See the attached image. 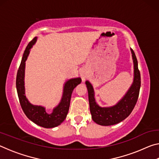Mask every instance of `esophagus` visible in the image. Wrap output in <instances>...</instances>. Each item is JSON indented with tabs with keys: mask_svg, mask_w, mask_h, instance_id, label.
Listing matches in <instances>:
<instances>
[{
	"mask_svg": "<svg viewBox=\"0 0 159 159\" xmlns=\"http://www.w3.org/2000/svg\"><path fill=\"white\" fill-rule=\"evenodd\" d=\"M80 77H81L83 82H84L85 80L86 77H87V72H86L85 70H82L80 72Z\"/></svg>",
	"mask_w": 159,
	"mask_h": 159,
	"instance_id": "1",
	"label": "esophagus"
}]
</instances>
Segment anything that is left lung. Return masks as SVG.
<instances>
[{
    "mask_svg": "<svg viewBox=\"0 0 159 159\" xmlns=\"http://www.w3.org/2000/svg\"><path fill=\"white\" fill-rule=\"evenodd\" d=\"M134 64L133 82L125 95L114 106L102 107L95 101V92L91 83L86 80L85 84L88 92L90 111L94 122L101 125H112L117 124L125 119L133 111L138 101L141 85L140 73L135 54L130 48Z\"/></svg>",
    "mask_w": 159,
    "mask_h": 159,
    "instance_id": "left-lung-1",
    "label": "left lung"
}]
</instances>
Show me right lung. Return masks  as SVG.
Here are the masks:
<instances>
[{
    "instance_id": "obj_1",
    "label": "right lung",
    "mask_w": 159,
    "mask_h": 159,
    "mask_svg": "<svg viewBox=\"0 0 159 159\" xmlns=\"http://www.w3.org/2000/svg\"><path fill=\"white\" fill-rule=\"evenodd\" d=\"M36 39L37 38L36 37L31 42H29L23 54L17 74L16 88L21 109L29 119L41 127L45 128H55L60 125L66 118L69 111L72 92L74 88L81 83V79L79 77L66 80L64 85L61 101L58 105L53 109L51 114L46 112L44 107L32 104L25 95V61L27 60L31 48L36 42Z\"/></svg>"
}]
</instances>
